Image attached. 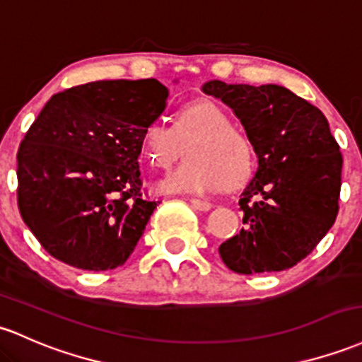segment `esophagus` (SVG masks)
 I'll return each mask as SVG.
<instances>
[{
	"mask_svg": "<svg viewBox=\"0 0 362 362\" xmlns=\"http://www.w3.org/2000/svg\"><path fill=\"white\" fill-rule=\"evenodd\" d=\"M190 204H192L194 209H199V211H209L211 209V202L204 199H190Z\"/></svg>",
	"mask_w": 362,
	"mask_h": 362,
	"instance_id": "1",
	"label": "esophagus"
}]
</instances>
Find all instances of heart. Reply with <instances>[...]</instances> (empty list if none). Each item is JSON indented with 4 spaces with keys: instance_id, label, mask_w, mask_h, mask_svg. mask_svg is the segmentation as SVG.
I'll return each instance as SVG.
<instances>
[{
    "instance_id": "1",
    "label": "heart",
    "mask_w": 362,
    "mask_h": 362,
    "mask_svg": "<svg viewBox=\"0 0 362 362\" xmlns=\"http://www.w3.org/2000/svg\"><path fill=\"white\" fill-rule=\"evenodd\" d=\"M139 148L151 168L163 172L172 168L185 148L187 160L158 184V190L166 194H211L225 185L239 187L254 170L251 139L209 99L180 106L172 125L148 123Z\"/></svg>"
}]
</instances>
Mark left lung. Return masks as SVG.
<instances>
[{"label":"left lung","instance_id":"left-lung-1","mask_svg":"<svg viewBox=\"0 0 362 362\" xmlns=\"http://www.w3.org/2000/svg\"><path fill=\"white\" fill-rule=\"evenodd\" d=\"M244 125L257 170L239 199L245 226L220 245L239 275L284 272L313 252L335 223L342 153L316 106L275 84L206 82Z\"/></svg>","mask_w":362,"mask_h":362}]
</instances>
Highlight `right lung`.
<instances>
[{"label": "right lung", "instance_id": "add662e5", "mask_svg": "<svg viewBox=\"0 0 362 362\" xmlns=\"http://www.w3.org/2000/svg\"><path fill=\"white\" fill-rule=\"evenodd\" d=\"M166 98L156 78L89 82L54 94L27 130L18 211L58 261L106 272L134 252L160 204L142 196L139 141Z\"/></svg>", "mask_w": 362, "mask_h": 362}]
</instances>
